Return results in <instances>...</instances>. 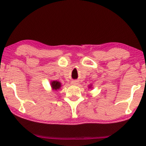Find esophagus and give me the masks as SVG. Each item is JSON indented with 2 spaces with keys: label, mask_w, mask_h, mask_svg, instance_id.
<instances>
[{
  "label": "esophagus",
  "mask_w": 146,
  "mask_h": 146,
  "mask_svg": "<svg viewBox=\"0 0 146 146\" xmlns=\"http://www.w3.org/2000/svg\"><path fill=\"white\" fill-rule=\"evenodd\" d=\"M71 84L73 85H77L78 84V81H77V80H73V81L71 82Z\"/></svg>",
  "instance_id": "obj_1"
}]
</instances>
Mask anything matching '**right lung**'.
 Returning <instances> with one entry per match:
<instances>
[{"label": "right lung", "instance_id": "obj_1", "mask_svg": "<svg viewBox=\"0 0 146 146\" xmlns=\"http://www.w3.org/2000/svg\"><path fill=\"white\" fill-rule=\"evenodd\" d=\"M51 86L53 88V89L54 90H58L59 89L61 86V84H60L59 82L57 81H53L51 82Z\"/></svg>", "mask_w": 146, "mask_h": 146}]
</instances>
